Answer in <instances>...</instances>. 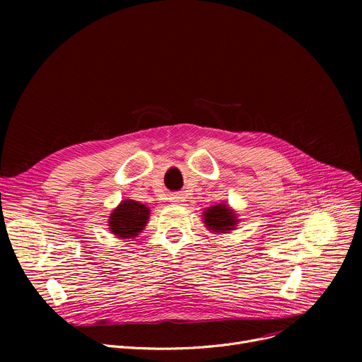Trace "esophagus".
<instances>
[{
    "mask_svg": "<svg viewBox=\"0 0 362 362\" xmlns=\"http://www.w3.org/2000/svg\"><path fill=\"white\" fill-rule=\"evenodd\" d=\"M170 202H173V204H182V202H185V197H182L180 194H171Z\"/></svg>",
    "mask_w": 362,
    "mask_h": 362,
    "instance_id": "esophagus-1",
    "label": "esophagus"
}]
</instances>
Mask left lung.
Returning <instances> with one entry per match:
<instances>
[{"label":"left lung","mask_w":362,"mask_h":362,"mask_svg":"<svg viewBox=\"0 0 362 362\" xmlns=\"http://www.w3.org/2000/svg\"><path fill=\"white\" fill-rule=\"evenodd\" d=\"M204 223L211 232L227 233L233 230L238 224V217L230 206L217 204L206 208L204 213Z\"/></svg>","instance_id":"left-lung-1"}]
</instances>
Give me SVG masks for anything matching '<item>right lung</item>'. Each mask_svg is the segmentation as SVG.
<instances>
[{
  "label": "right lung",
  "instance_id": "right-lung-1",
  "mask_svg": "<svg viewBox=\"0 0 362 362\" xmlns=\"http://www.w3.org/2000/svg\"><path fill=\"white\" fill-rule=\"evenodd\" d=\"M149 208L133 199L122 201L120 205L110 214V232L122 239L136 238L148 223Z\"/></svg>",
  "mask_w": 362,
  "mask_h": 362
}]
</instances>
